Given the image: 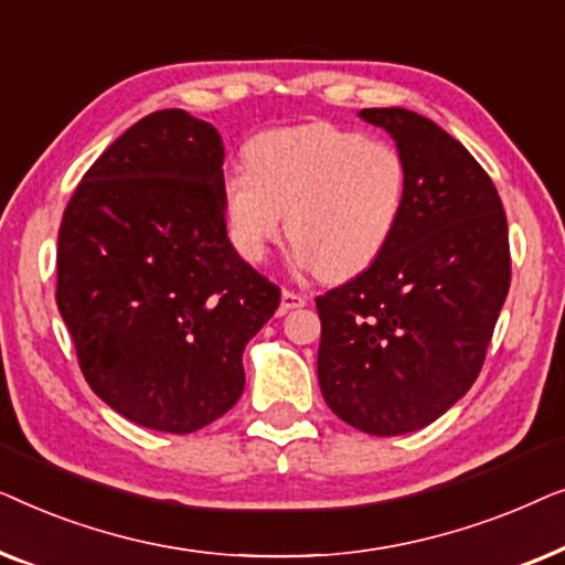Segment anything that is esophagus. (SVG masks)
Wrapping results in <instances>:
<instances>
[{"label":"esophagus","mask_w":565,"mask_h":565,"mask_svg":"<svg viewBox=\"0 0 565 565\" xmlns=\"http://www.w3.org/2000/svg\"><path fill=\"white\" fill-rule=\"evenodd\" d=\"M308 303V298L303 292H296L290 288H282V303H280V311H292V308H303Z\"/></svg>","instance_id":"obj_1"}]
</instances>
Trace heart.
I'll return each mask as SVG.
<instances>
[{
  "mask_svg": "<svg viewBox=\"0 0 565 565\" xmlns=\"http://www.w3.org/2000/svg\"><path fill=\"white\" fill-rule=\"evenodd\" d=\"M221 195L231 242L246 262H265L285 223L298 265L350 277L373 265L396 236L408 161L388 138L306 122L252 138L246 164L223 172Z\"/></svg>",
  "mask_w": 565,
  "mask_h": 565,
  "instance_id": "b5f03b06",
  "label": "heart"
}]
</instances>
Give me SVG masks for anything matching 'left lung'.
Masks as SVG:
<instances>
[{"mask_svg":"<svg viewBox=\"0 0 565 565\" xmlns=\"http://www.w3.org/2000/svg\"><path fill=\"white\" fill-rule=\"evenodd\" d=\"M360 115L404 151L408 200L388 249L316 298L319 385L339 419L393 437L427 427L476 383L512 257L499 192L466 146L404 107Z\"/></svg>","mask_w":565,"mask_h":565,"instance_id":"8db88e82","label":"left lung"}]
</instances>
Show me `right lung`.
<instances>
[{
    "instance_id": "1",
    "label": "right lung",
    "mask_w": 565,
    "mask_h": 565,
    "mask_svg": "<svg viewBox=\"0 0 565 565\" xmlns=\"http://www.w3.org/2000/svg\"><path fill=\"white\" fill-rule=\"evenodd\" d=\"M221 167L211 122L151 113L87 169L58 228L56 303L89 388L172 435L236 404L244 347L280 306L228 242Z\"/></svg>"
}]
</instances>
